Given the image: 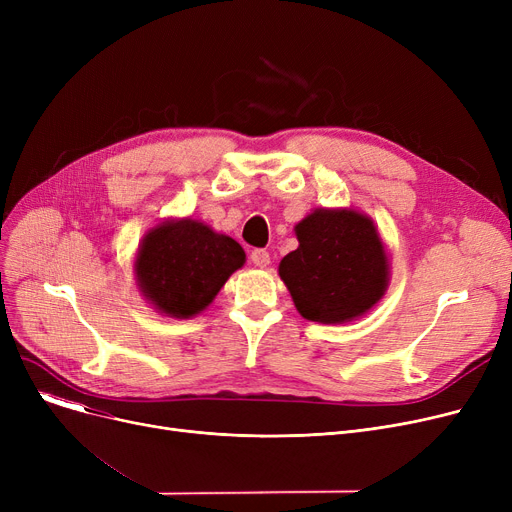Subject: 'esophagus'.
<instances>
[{"mask_svg": "<svg viewBox=\"0 0 512 512\" xmlns=\"http://www.w3.org/2000/svg\"><path fill=\"white\" fill-rule=\"evenodd\" d=\"M251 261L257 267H267V265H270V253H267L265 249H253L251 251Z\"/></svg>", "mask_w": 512, "mask_h": 512, "instance_id": "esophagus-1", "label": "esophagus"}]
</instances>
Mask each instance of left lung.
<instances>
[{"mask_svg":"<svg viewBox=\"0 0 512 512\" xmlns=\"http://www.w3.org/2000/svg\"><path fill=\"white\" fill-rule=\"evenodd\" d=\"M294 230L299 249L280 261L278 272L305 319L344 324L384 297L388 257L367 215L315 209Z\"/></svg>","mask_w":512,"mask_h":512,"instance_id":"1","label":"left lung"}]
</instances>
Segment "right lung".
I'll return each instance as SVG.
<instances>
[{
    "mask_svg": "<svg viewBox=\"0 0 512 512\" xmlns=\"http://www.w3.org/2000/svg\"><path fill=\"white\" fill-rule=\"evenodd\" d=\"M242 263L245 251L236 240L180 220L149 230L134 267L145 297L161 313L186 319L201 313Z\"/></svg>",
    "mask_w": 512,
    "mask_h": 512,
    "instance_id": "right-lung-1",
    "label": "right lung"
}]
</instances>
